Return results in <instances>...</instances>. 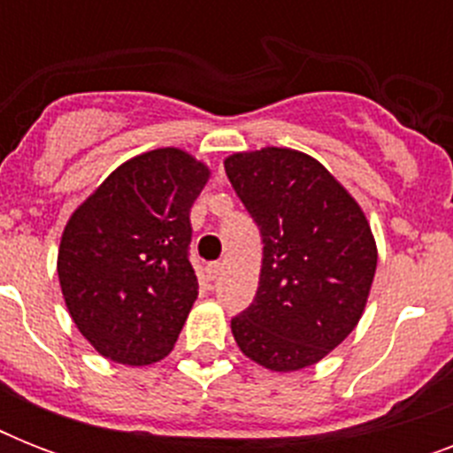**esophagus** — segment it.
I'll return each mask as SVG.
<instances>
[{
    "label": "esophagus",
    "mask_w": 453,
    "mask_h": 453,
    "mask_svg": "<svg viewBox=\"0 0 453 453\" xmlns=\"http://www.w3.org/2000/svg\"><path fill=\"white\" fill-rule=\"evenodd\" d=\"M220 273H223V265H220V263H209V265H206V277H209V280H216Z\"/></svg>",
    "instance_id": "34e87169"
}]
</instances>
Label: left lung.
<instances>
[{"instance_id":"obj_1","label":"left lung","mask_w":453,"mask_h":453,"mask_svg":"<svg viewBox=\"0 0 453 453\" xmlns=\"http://www.w3.org/2000/svg\"><path fill=\"white\" fill-rule=\"evenodd\" d=\"M223 166L263 237L256 298L230 322L234 343L263 369L301 372L365 315L379 263L372 226L341 180L301 150L233 152Z\"/></svg>"}]
</instances>
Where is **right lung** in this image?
<instances>
[{
    "label": "right lung",
    "mask_w": 453,
    "mask_h": 453,
    "mask_svg": "<svg viewBox=\"0 0 453 453\" xmlns=\"http://www.w3.org/2000/svg\"><path fill=\"white\" fill-rule=\"evenodd\" d=\"M211 169L180 148L119 164L67 219L58 282L80 334L105 359L148 366L173 350L197 301L190 209Z\"/></svg>",
    "instance_id": "add662e5"
}]
</instances>
